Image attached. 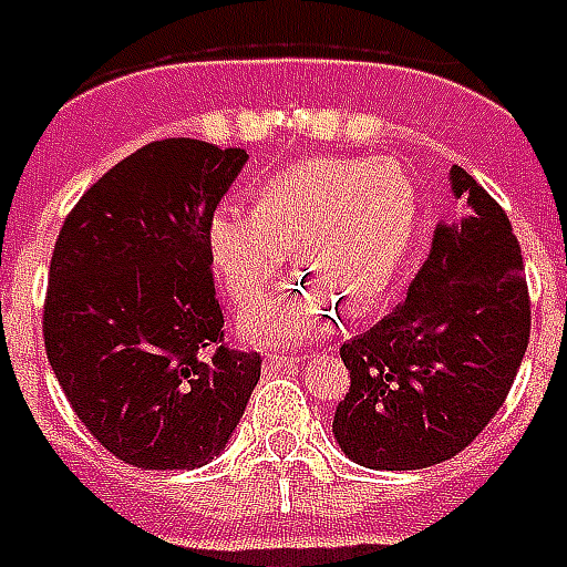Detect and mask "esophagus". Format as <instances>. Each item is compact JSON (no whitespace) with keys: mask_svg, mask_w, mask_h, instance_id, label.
I'll return each mask as SVG.
<instances>
[{"mask_svg":"<svg viewBox=\"0 0 567 567\" xmlns=\"http://www.w3.org/2000/svg\"><path fill=\"white\" fill-rule=\"evenodd\" d=\"M300 360L303 358H295V354H291V358H288V354H267V358H264V372H267V375H272V372H279V369L297 367Z\"/></svg>","mask_w":567,"mask_h":567,"instance_id":"esophagus-1","label":"esophagus"}]
</instances>
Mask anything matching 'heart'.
Segmentation results:
<instances>
[{"instance_id": "b5f03b06", "label": "heart", "mask_w": 567, "mask_h": 567, "mask_svg": "<svg viewBox=\"0 0 567 567\" xmlns=\"http://www.w3.org/2000/svg\"><path fill=\"white\" fill-rule=\"evenodd\" d=\"M417 188L393 162L306 158L258 186L251 213L221 207L207 230L209 264L237 309L261 303L288 251L303 279L243 316L258 346H297L321 337L339 300L367 312L412 249Z\"/></svg>"}]
</instances>
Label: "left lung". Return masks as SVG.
Listing matches in <instances>:
<instances>
[{"label": "left lung", "instance_id": "left-lung-1", "mask_svg": "<svg viewBox=\"0 0 567 567\" xmlns=\"http://www.w3.org/2000/svg\"><path fill=\"white\" fill-rule=\"evenodd\" d=\"M454 219L439 221L409 297L339 348L351 388L333 435L354 463H444L496 417L529 346V288L511 219L451 167Z\"/></svg>", "mask_w": 567, "mask_h": 567}]
</instances>
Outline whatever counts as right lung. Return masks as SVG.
I'll return each instance as SVG.
<instances>
[{
  "instance_id": "1",
  "label": "right lung",
  "mask_w": 567,
  "mask_h": 567,
  "mask_svg": "<svg viewBox=\"0 0 567 567\" xmlns=\"http://www.w3.org/2000/svg\"><path fill=\"white\" fill-rule=\"evenodd\" d=\"M246 150L167 137L86 188L62 225L44 297V348L104 451L137 468L219 456L261 379L258 351L225 346L207 230Z\"/></svg>"
}]
</instances>
